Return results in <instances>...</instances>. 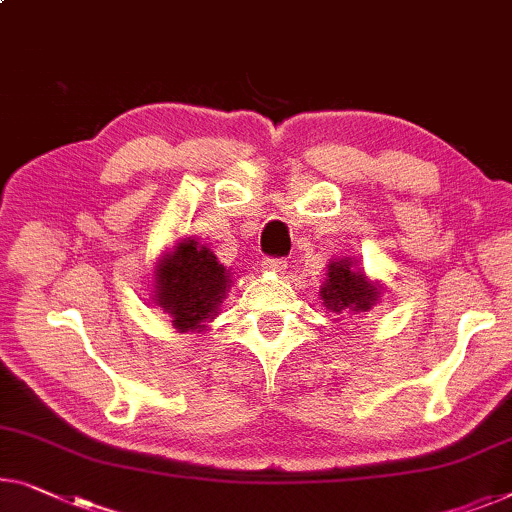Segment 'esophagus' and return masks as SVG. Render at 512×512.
I'll return each mask as SVG.
<instances>
[{"instance_id": "esophagus-1", "label": "esophagus", "mask_w": 512, "mask_h": 512, "mask_svg": "<svg viewBox=\"0 0 512 512\" xmlns=\"http://www.w3.org/2000/svg\"><path fill=\"white\" fill-rule=\"evenodd\" d=\"M262 266L271 273H282L287 269V262H285V259H280V257H264Z\"/></svg>"}]
</instances>
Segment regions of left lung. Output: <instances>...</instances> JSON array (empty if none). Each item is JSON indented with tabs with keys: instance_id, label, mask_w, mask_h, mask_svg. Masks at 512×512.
<instances>
[{
	"instance_id": "8db88e82",
	"label": "left lung",
	"mask_w": 512,
	"mask_h": 512,
	"mask_svg": "<svg viewBox=\"0 0 512 512\" xmlns=\"http://www.w3.org/2000/svg\"><path fill=\"white\" fill-rule=\"evenodd\" d=\"M354 264L352 257L335 259L329 264V273H326L319 296H322L326 310L335 312V315H363L372 305L379 303L381 287L377 282L368 280V276Z\"/></svg>"
}]
</instances>
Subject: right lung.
I'll return each mask as SVG.
<instances>
[{"mask_svg":"<svg viewBox=\"0 0 512 512\" xmlns=\"http://www.w3.org/2000/svg\"><path fill=\"white\" fill-rule=\"evenodd\" d=\"M154 273V303L181 333L204 331L232 287V273L190 236L158 259Z\"/></svg>","mask_w":512,"mask_h":512,"instance_id":"add662e5","label":"right lung"}]
</instances>
